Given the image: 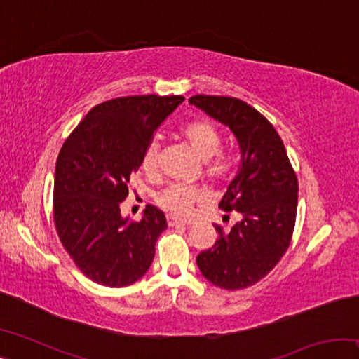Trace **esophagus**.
<instances>
[{
  "instance_id": "34e87169",
  "label": "esophagus",
  "mask_w": 359,
  "mask_h": 359,
  "mask_svg": "<svg viewBox=\"0 0 359 359\" xmlns=\"http://www.w3.org/2000/svg\"><path fill=\"white\" fill-rule=\"evenodd\" d=\"M166 220H168V224H169V226H179V224H184V226H185V224H190L188 222L177 220V218L172 217V215H168Z\"/></svg>"
}]
</instances>
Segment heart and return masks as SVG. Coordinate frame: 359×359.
Here are the masks:
<instances>
[{"label": "heart", "mask_w": 359, "mask_h": 359, "mask_svg": "<svg viewBox=\"0 0 359 359\" xmlns=\"http://www.w3.org/2000/svg\"><path fill=\"white\" fill-rule=\"evenodd\" d=\"M182 136L187 139L194 154L204 161V177L210 182H223L233 171V160L223 154L222 135L217 126L209 120H193L182 128ZM158 156H160V144L150 141L142 154L141 165L147 174H155L158 169ZM203 199V193L193 188L172 185L158 194L156 203L163 210L174 217H190L194 204Z\"/></svg>", "instance_id": "obj_1"}]
</instances>
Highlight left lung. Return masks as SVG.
<instances>
[{"label": "left lung", "mask_w": 359, "mask_h": 359, "mask_svg": "<svg viewBox=\"0 0 359 359\" xmlns=\"http://www.w3.org/2000/svg\"><path fill=\"white\" fill-rule=\"evenodd\" d=\"M190 104L226 125L238 139L241 166L220 201L241 222L201 252L196 263L210 283L242 290L259 282L288 250L297 209V177L280 136L271 121L247 102L231 96H191Z\"/></svg>", "instance_id": "1"}]
</instances>
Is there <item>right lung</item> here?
Wrapping results in <instances>:
<instances>
[{"label": "right lung", "instance_id": "obj_1", "mask_svg": "<svg viewBox=\"0 0 359 359\" xmlns=\"http://www.w3.org/2000/svg\"><path fill=\"white\" fill-rule=\"evenodd\" d=\"M184 100L141 95L101 102L60 150L53 222L65 250L90 280L121 288L149 271L166 217L147 205L141 222H130L120 203L154 133Z\"/></svg>", "mask_w": 359, "mask_h": 359}]
</instances>
